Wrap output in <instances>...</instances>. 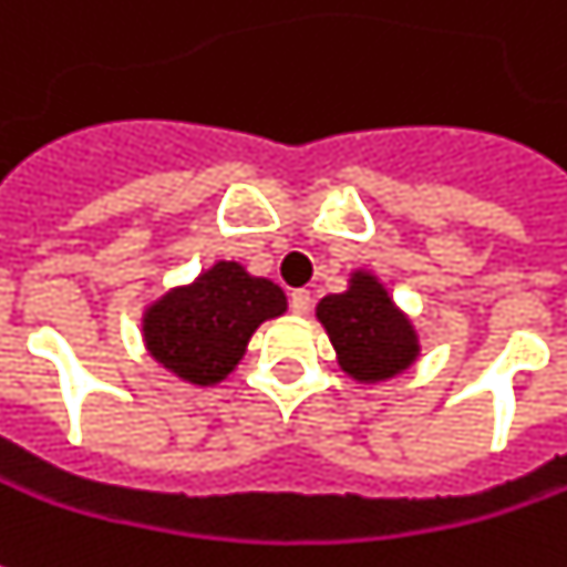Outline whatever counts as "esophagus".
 Returning a JSON list of instances; mask_svg holds the SVG:
<instances>
[{"label": "esophagus", "mask_w": 567, "mask_h": 567, "mask_svg": "<svg viewBox=\"0 0 567 567\" xmlns=\"http://www.w3.org/2000/svg\"><path fill=\"white\" fill-rule=\"evenodd\" d=\"M290 309L296 311V315H309L311 292L309 290H292L290 292Z\"/></svg>", "instance_id": "esophagus-1"}]
</instances>
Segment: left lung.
Instances as JSON below:
<instances>
[{
	"instance_id": "obj_1",
	"label": "left lung",
	"mask_w": 567,
	"mask_h": 567,
	"mask_svg": "<svg viewBox=\"0 0 567 567\" xmlns=\"http://www.w3.org/2000/svg\"><path fill=\"white\" fill-rule=\"evenodd\" d=\"M318 321L328 330L340 368L355 381L396 378L417 359L412 321L393 306L390 292L374 275L355 271L349 290L324 296L318 302Z\"/></svg>"
}]
</instances>
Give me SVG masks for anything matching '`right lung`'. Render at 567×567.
I'll return each instance as SVG.
<instances>
[{"label": "right lung", "mask_w": 567, "mask_h": 567, "mask_svg": "<svg viewBox=\"0 0 567 567\" xmlns=\"http://www.w3.org/2000/svg\"><path fill=\"white\" fill-rule=\"evenodd\" d=\"M284 311L287 296L277 284L252 277L237 261H218L189 287L152 302L143 337L152 359L181 381L212 386L237 368L258 324Z\"/></svg>", "instance_id": "obj_1"}]
</instances>
